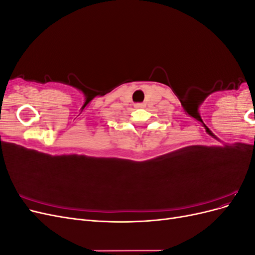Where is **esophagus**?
I'll list each match as a JSON object with an SVG mask.
<instances>
[{"instance_id": "34e87169", "label": "esophagus", "mask_w": 255, "mask_h": 255, "mask_svg": "<svg viewBox=\"0 0 255 255\" xmlns=\"http://www.w3.org/2000/svg\"><path fill=\"white\" fill-rule=\"evenodd\" d=\"M143 106V104L142 103H136L135 104V107H136V109H140V107H142Z\"/></svg>"}]
</instances>
